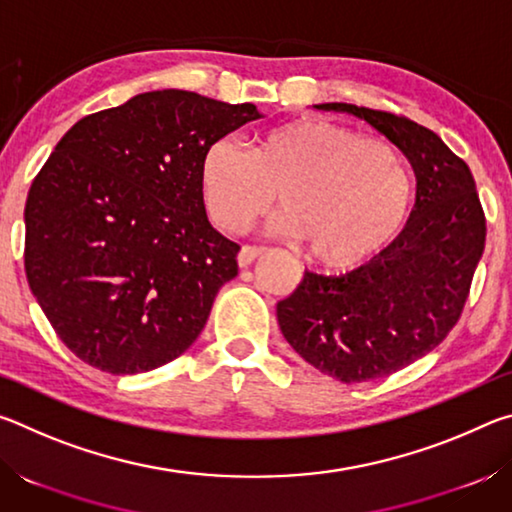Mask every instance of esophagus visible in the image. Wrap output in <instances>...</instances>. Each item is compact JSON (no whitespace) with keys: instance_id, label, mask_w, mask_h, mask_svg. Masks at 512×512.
<instances>
[{"instance_id":"esophagus-1","label":"esophagus","mask_w":512,"mask_h":512,"mask_svg":"<svg viewBox=\"0 0 512 512\" xmlns=\"http://www.w3.org/2000/svg\"><path fill=\"white\" fill-rule=\"evenodd\" d=\"M264 253V248H257V246H244L239 250V255H237V262H239V266L241 268H246V266H250L255 262V259Z\"/></svg>"}]
</instances>
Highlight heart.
Wrapping results in <instances>:
<instances>
[{
	"label": "heart",
	"instance_id": "b5f03b06",
	"mask_svg": "<svg viewBox=\"0 0 512 512\" xmlns=\"http://www.w3.org/2000/svg\"><path fill=\"white\" fill-rule=\"evenodd\" d=\"M280 203L277 230L307 241L314 262L354 268L400 235L413 180L402 153L334 121L305 117L264 133L255 153L230 137L207 146L201 194L210 219L241 235Z\"/></svg>",
	"mask_w": 512,
	"mask_h": 512
}]
</instances>
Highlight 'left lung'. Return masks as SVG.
<instances>
[{"label": "left lung", "instance_id": "left-lung-1", "mask_svg": "<svg viewBox=\"0 0 512 512\" xmlns=\"http://www.w3.org/2000/svg\"><path fill=\"white\" fill-rule=\"evenodd\" d=\"M316 108L366 119L409 158L418 180L413 212L391 246L348 275L305 271L277 302L291 348L325 375L359 384L406 368L452 332L485 248V214L470 167L429 128L352 103Z\"/></svg>", "mask_w": 512, "mask_h": 512}]
</instances>
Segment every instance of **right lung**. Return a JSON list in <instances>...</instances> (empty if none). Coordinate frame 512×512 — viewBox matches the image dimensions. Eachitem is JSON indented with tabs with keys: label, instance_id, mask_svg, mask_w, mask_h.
I'll return each mask as SVG.
<instances>
[{
	"label": "right lung",
	"instance_id": "1",
	"mask_svg": "<svg viewBox=\"0 0 512 512\" xmlns=\"http://www.w3.org/2000/svg\"><path fill=\"white\" fill-rule=\"evenodd\" d=\"M259 115L187 90L83 117L33 178L24 271L58 339L110 375L180 357L237 275L235 241L205 214L201 162Z\"/></svg>",
	"mask_w": 512,
	"mask_h": 512
}]
</instances>
